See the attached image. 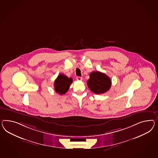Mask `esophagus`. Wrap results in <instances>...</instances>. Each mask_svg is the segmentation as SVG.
<instances>
[{"mask_svg": "<svg viewBox=\"0 0 158 158\" xmlns=\"http://www.w3.org/2000/svg\"><path fill=\"white\" fill-rule=\"evenodd\" d=\"M77 81H82V77H77Z\"/></svg>", "mask_w": 158, "mask_h": 158, "instance_id": "34e87169", "label": "esophagus"}]
</instances>
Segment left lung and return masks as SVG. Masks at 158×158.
Here are the masks:
<instances>
[{
	"label": "left lung",
	"instance_id": "8db88e82",
	"mask_svg": "<svg viewBox=\"0 0 158 158\" xmlns=\"http://www.w3.org/2000/svg\"><path fill=\"white\" fill-rule=\"evenodd\" d=\"M87 85L95 94H103L109 91L111 87V79L105 73L93 71L90 73V79L87 82Z\"/></svg>",
	"mask_w": 158,
	"mask_h": 158
}]
</instances>
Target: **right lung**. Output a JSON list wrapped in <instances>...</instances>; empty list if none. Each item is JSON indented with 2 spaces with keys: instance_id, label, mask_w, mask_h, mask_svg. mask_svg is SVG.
<instances>
[{
  "instance_id": "add662e5",
  "label": "right lung",
  "mask_w": 158,
  "mask_h": 158,
  "mask_svg": "<svg viewBox=\"0 0 158 158\" xmlns=\"http://www.w3.org/2000/svg\"><path fill=\"white\" fill-rule=\"evenodd\" d=\"M73 81L71 77L69 78L64 74H60L56 79L54 83L56 92L60 95L65 94L69 90Z\"/></svg>"
}]
</instances>
